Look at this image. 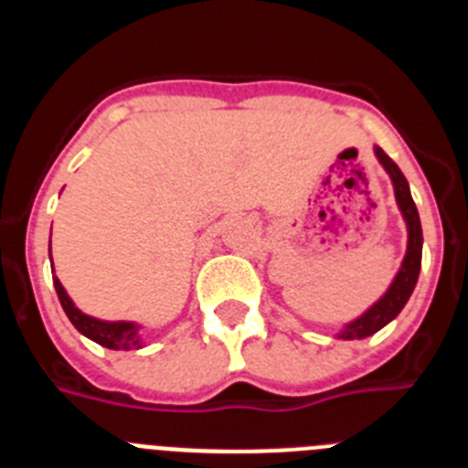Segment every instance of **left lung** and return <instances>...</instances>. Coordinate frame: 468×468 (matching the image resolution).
Instances as JSON below:
<instances>
[{"mask_svg": "<svg viewBox=\"0 0 468 468\" xmlns=\"http://www.w3.org/2000/svg\"><path fill=\"white\" fill-rule=\"evenodd\" d=\"M377 158L381 161V165L386 167V173L390 175V179H393L395 198H398V206H400L402 218H405L407 222L410 241H407V255L405 261H402L400 272H398L395 282L390 283V289L386 291V295H383L378 303H374L362 317L350 322V324L338 334V338H346V341L371 336V334H377L378 329H383V326L388 324L390 319L398 317L402 307H405V303L410 301V295H412L414 286H417L419 270H421V243H424V234H421V222H419L417 206H414L412 194H410V185H407L405 175L400 173V167L393 163V158H390L383 149H378V146Z\"/></svg>", "mask_w": 468, "mask_h": 468, "instance_id": "obj_1", "label": "left lung"}]
</instances>
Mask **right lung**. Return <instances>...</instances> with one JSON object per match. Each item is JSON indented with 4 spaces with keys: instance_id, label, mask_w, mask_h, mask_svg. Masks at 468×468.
Segmentation results:
<instances>
[{
    "instance_id": "right-lung-1",
    "label": "right lung",
    "mask_w": 468,
    "mask_h": 468,
    "mask_svg": "<svg viewBox=\"0 0 468 468\" xmlns=\"http://www.w3.org/2000/svg\"><path fill=\"white\" fill-rule=\"evenodd\" d=\"M51 272H54V270H51ZM54 289L56 293H58V301H61V307L66 310L68 319L73 322V326L82 334V336L91 338L94 343H99V346L111 350L142 348V334H139L137 324H132V322H101V319H94L90 317V314H82L78 307L73 305V301L68 298L66 289H63L61 282L56 277Z\"/></svg>"
}]
</instances>
